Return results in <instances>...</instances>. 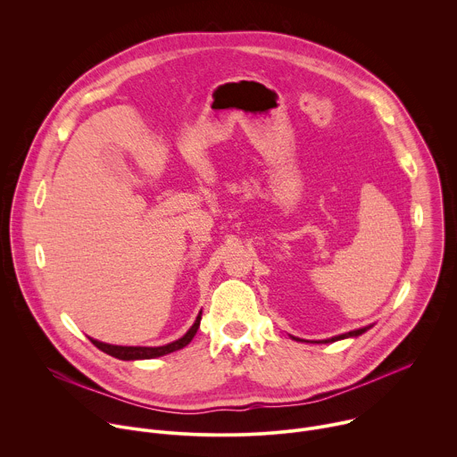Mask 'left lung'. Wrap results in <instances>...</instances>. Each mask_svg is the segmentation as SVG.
Segmentation results:
<instances>
[{"instance_id":"left-lung-1","label":"left lung","mask_w":457,"mask_h":457,"mask_svg":"<svg viewBox=\"0 0 457 457\" xmlns=\"http://www.w3.org/2000/svg\"><path fill=\"white\" fill-rule=\"evenodd\" d=\"M367 329H370V325L369 328H361V329H356V331H349V333H345V335H340V337H335V338H329V340H321V342H311V344H331V342H337V340H344V338H354V337H360V335H363ZM293 340H300V338H295L293 337ZM300 342H305V340H300Z\"/></svg>"}]
</instances>
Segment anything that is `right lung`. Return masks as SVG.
I'll use <instances>...</instances> for the list:
<instances>
[{
  "label": "right lung",
  "instance_id": "right-lung-1",
  "mask_svg": "<svg viewBox=\"0 0 457 457\" xmlns=\"http://www.w3.org/2000/svg\"><path fill=\"white\" fill-rule=\"evenodd\" d=\"M201 318H203V311L199 312L197 320H195V323L191 325L189 331H187L182 338H179V340H175V342H171V344H168V345H161V347L110 345V344L97 342V340H94V338H90V342H92L97 349H101L103 353H106V354H110V356H113V358H119V360H126V361H128V360H152V358H159V356H164V354H170V353H175V351L186 347V345L193 340V337L197 335V329H199V325H201Z\"/></svg>",
  "mask_w": 457,
  "mask_h": 457
}]
</instances>
